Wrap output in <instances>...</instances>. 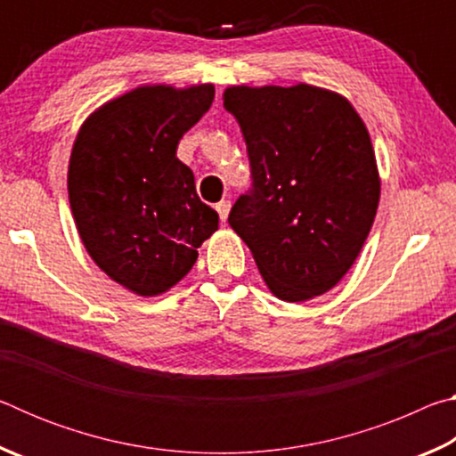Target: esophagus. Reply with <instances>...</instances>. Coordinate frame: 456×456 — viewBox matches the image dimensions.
Returning a JSON list of instances; mask_svg holds the SVG:
<instances>
[{
	"label": "esophagus",
	"mask_w": 456,
	"mask_h": 456,
	"mask_svg": "<svg viewBox=\"0 0 456 456\" xmlns=\"http://www.w3.org/2000/svg\"><path fill=\"white\" fill-rule=\"evenodd\" d=\"M215 209H217L221 221H227L229 211H231V200H221V203H217V207H215Z\"/></svg>",
	"instance_id": "34e87169"
}]
</instances>
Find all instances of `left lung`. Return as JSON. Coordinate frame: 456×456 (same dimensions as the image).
<instances>
[{
    "label": "left lung",
    "mask_w": 456,
    "mask_h": 456,
    "mask_svg": "<svg viewBox=\"0 0 456 456\" xmlns=\"http://www.w3.org/2000/svg\"><path fill=\"white\" fill-rule=\"evenodd\" d=\"M223 106L249 152L253 189L229 225L283 302H307L348 273L372 229L380 175L368 128L334 90L229 86Z\"/></svg>",
    "instance_id": "obj_1"
}]
</instances>
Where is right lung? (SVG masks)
<instances>
[{
	"label": "right lung",
	"mask_w": 456,
	"mask_h": 456,
	"mask_svg": "<svg viewBox=\"0 0 456 456\" xmlns=\"http://www.w3.org/2000/svg\"><path fill=\"white\" fill-rule=\"evenodd\" d=\"M213 98V84H144L98 106L76 134L68 165L76 229L92 261L141 297L179 283L219 227L176 159Z\"/></svg>",
	"instance_id": "add662e5"
}]
</instances>
